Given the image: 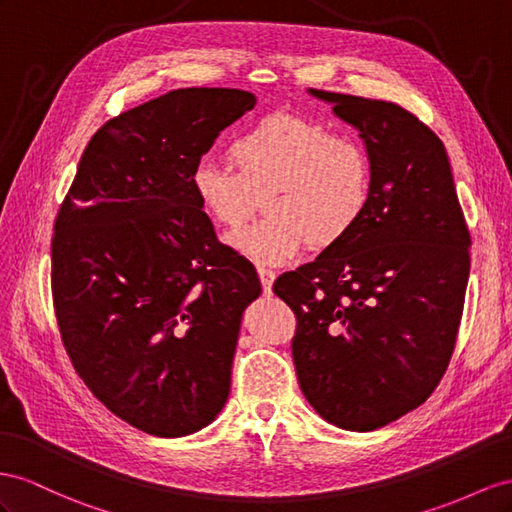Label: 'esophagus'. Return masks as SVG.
Segmentation results:
<instances>
[{"label": "esophagus", "mask_w": 512, "mask_h": 512, "mask_svg": "<svg viewBox=\"0 0 512 512\" xmlns=\"http://www.w3.org/2000/svg\"><path fill=\"white\" fill-rule=\"evenodd\" d=\"M257 274H259V281H261V287H264V294H272L274 272H272V270H266V268H259V270H257Z\"/></svg>", "instance_id": "esophagus-1"}]
</instances>
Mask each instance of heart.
Here are the masks:
<instances>
[{
	"label": "heart",
	"mask_w": 512,
	"mask_h": 512,
	"mask_svg": "<svg viewBox=\"0 0 512 512\" xmlns=\"http://www.w3.org/2000/svg\"><path fill=\"white\" fill-rule=\"evenodd\" d=\"M227 157L235 170L214 162L192 170V194L225 229L240 227L264 199L268 218L227 238L259 266L290 264L305 246L339 244L370 207L374 168L365 144L309 116L268 114L231 140Z\"/></svg>",
	"instance_id": "b5f03b06"
}]
</instances>
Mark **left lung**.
Wrapping results in <instances>:
<instances>
[{
  "mask_svg": "<svg viewBox=\"0 0 512 512\" xmlns=\"http://www.w3.org/2000/svg\"><path fill=\"white\" fill-rule=\"evenodd\" d=\"M372 157L370 207L346 240L285 272L298 385L326 422L368 432L417 409L448 368L469 279V231L443 142L389 101L326 93Z\"/></svg>",
  "mask_w": 512,
  "mask_h": 512,
  "instance_id": "8db88e82",
  "label": "left lung"
}]
</instances>
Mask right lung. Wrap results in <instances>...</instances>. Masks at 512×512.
I'll list each match as a JSON object with an SVG mask.
<instances>
[{"label":"right lung","instance_id":"1","mask_svg":"<svg viewBox=\"0 0 512 512\" xmlns=\"http://www.w3.org/2000/svg\"><path fill=\"white\" fill-rule=\"evenodd\" d=\"M238 88H179L90 138L51 240V292L75 372L155 437L212 424L231 389L255 268L216 240L192 170L255 108Z\"/></svg>","mask_w":512,"mask_h":512}]
</instances>
